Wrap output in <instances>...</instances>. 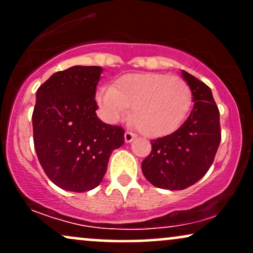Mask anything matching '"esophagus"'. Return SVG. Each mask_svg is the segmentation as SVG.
Instances as JSON below:
<instances>
[{
    "mask_svg": "<svg viewBox=\"0 0 253 253\" xmlns=\"http://www.w3.org/2000/svg\"><path fill=\"white\" fill-rule=\"evenodd\" d=\"M135 134L133 132H129V130H127L126 133H125V141L126 143H130V141H133L135 139Z\"/></svg>",
    "mask_w": 253,
    "mask_h": 253,
    "instance_id": "obj_1",
    "label": "esophagus"
}]
</instances>
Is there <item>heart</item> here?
I'll return each mask as SVG.
<instances>
[{"instance_id": "obj_1", "label": "heart", "mask_w": 253, "mask_h": 253, "mask_svg": "<svg viewBox=\"0 0 253 253\" xmlns=\"http://www.w3.org/2000/svg\"><path fill=\"white\" fill-rule=\"evenodd\" d=\"M189 84L179 76L163 74H128L114 85L98 89L96 101L112 123L128 115L144 135L158 138L181 126L191 104Z\"/></svg>"}]
</instances>
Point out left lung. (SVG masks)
Returning <instances> with one entry per match:
<instances>
[{"label":"left lung","instance_id":"1","mask_svg":"<svg viewBox=\"0 0 253 253\" xmlns=\"http://www.w3.org/2000/svg\"><path fill=\"white\" fill-rule=\"evenodd\" d=\"M194 107L178 129L151 141L152 150L141 163L145 178L155 187L182 190L210 170L221 140L220 113L207 84L182 70Z\"/></svg>","mask_w":253,"mask_h":253}]
</instances>
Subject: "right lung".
Wrapping results in <instances>:
<instances>
[{
    "mask_svg": "<svg viewBox=\"0 0 253 253\" xmlns=\"http://www.w3.org/2000/svg\"><path fill=\"white\" fill-rule=\"evenodd\" d=\"M101 72V66H72L37 90L34 149L46 176L64 190L96 188L112 152L125 141L123 127L104 124L96 115Z\"/></svg>",
    "mask_w": 253,
    "mask_h": 253,
    "instance_id": "right-lung-1",
    "label": "right lung"
}]
</instances>
